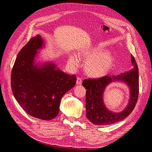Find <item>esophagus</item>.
Returning <instances> with one entry per match:
<instances>
[{
	"instance_id": "esophagus-1",
	"label": "esophagus",
	"mask_w": 152,
	"mask_h": 152,
	"mask_svg": "<svg viewBox=\"0 0 152 152\" xmlns=\"http://www.w3.org/2000/svg\"><path fill=\"white\" fill-rule=\"evenodd\" d=\"M82 83V79H80V77H77V81H76V84L77 85H81Z\"/></svg>"
}]
</instances>
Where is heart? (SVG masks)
Segmentation results:
<instances>
[{
  "label": "heart",
  "mask_w": 152,
  "mask_h": 152,
  "mask_svg": "<svg viewBox=\"0 0 152 152\" xmlns=\"http://www.w3.org/2000/svg\"><path fill=\"white\" fill-rule=\"evenodd\" d=\"M80 56L86 61L84 70L86 74L92 78H102L107 75L113 65V57L109 51L99 45H95L82 50ZM68 61L72 65L77 66L79 60L76 55L69 56Z\"/></svg>",
  "instance_id": "obj_1"
}]
</instances>
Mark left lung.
I'll return each instance as SVG.
<instances>
[{
	"label": "left lung",
	"instance_id": "left-lung-1",
	"mask_svg": "<svg viewBox=\"0 0 152 152\" xmlns=\"http://www.w3.org/2000/svg\"><path fill=\"white\" fill-rule=\"evenodd\" d=\"M131 70L118 75L104 76L97 79H85L82 85L87 89L86 96V117L94 125H110L126 118L134 110L139 94L138 67L131 55ZM122 81L130 89V97L126 107L122 112L115 113L109 110L104 103V92L113 81Z\"/></svg>",
	"mask_w": 152,
	"mask_h": 152
}]
</instances>
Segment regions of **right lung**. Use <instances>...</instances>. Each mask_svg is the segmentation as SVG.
<instances>
[{
    "mask_svg": "<svg viewBox=\"0 0 152 152\" xmlns=\"http://www.w3.org/2000/svg\"><path fill=\"white\" fill-rule=\"evenodd\" d=\"M43 48L45 42L38 34L21 49L12 68L11 84L16 100L27 113L49 121L58 115L61 98L75 86L77 78L53 62L37 63L38 50Z\"/></svg>",
    "mask_w": 152,
    "mask_h": 152,
    "instance_id": "1",
    "label": "right lung"
}]
</instances>
